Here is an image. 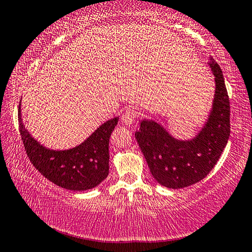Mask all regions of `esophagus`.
<instances>
[{"instance_id":"obj_1","label":"esophagus","mask_w":252,"mask_h":252,"mask_svg":"<svg viewBox=\"0 0 252 252\" xmlns=\"http://www.w3.org/2000/svg\"><path fill=\"white\" fill-rule=\"evenodd\" d=\"M136 117H138V111L134 110V109H129V110L126 111L125 113H122L121 120L123 123H126V126H131L133 125Z\"/></svg>"}]
</instances>
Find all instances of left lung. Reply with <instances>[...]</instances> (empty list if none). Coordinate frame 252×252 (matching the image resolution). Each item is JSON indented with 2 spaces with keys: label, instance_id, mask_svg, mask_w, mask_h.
<instances>
[{
  "label": "left lung",
  "instance_id": "left-lung-1",
  "mask_svg": "<svg viewBox=\"0 0 252 252\" xmlns=\"http://www.w3.org/2000/svg\"><path fill=\"white\" fill-rule=\"evenodd\" d=\"M212 107L203 126L190 139H177L161 123L142 119L135 139L155 181L167 189H184L202 181L220 158L230 134V107L222 71L213 57Z\"/></svg>",
  "mask_w": 252,
  "mask_h": 252
}]
</instances>
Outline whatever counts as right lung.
<instances>
[{
	"label": "right lung",
	"mask_w": 252,
	"mask_h": 252,
	"mask_svg": "<svg viewBox=\"0 0 252 252\" xmlns=\"http://www.w3.org/2000/svg\"><path fill=\"white\" fill-rule=\"evenodd\" d=\"M18 106V126L26 153L43 175L63 189L88 190L98 186L109 174V140L119 117L103 122L80 144L67 150H54L40 144L22 119Z\"/></svg>",
	"instance_id": "obj_1"
}]
</instances>
